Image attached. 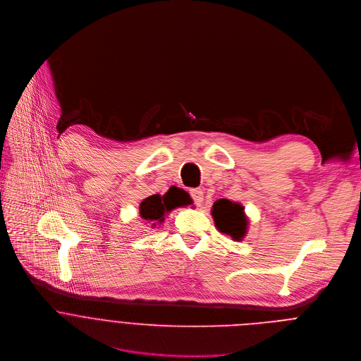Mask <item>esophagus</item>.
<instances>
[{
  "instance_id": "1",
  "label": "esophagus",
  "mask_w": 361,
  "mask_h": 361,
  "mask_svg": "<svg viewBox=\"0 0 361 361\" xmlns=\"http://www.w3.org/2000/svg\"><path fill=\"white\" fill-rule=\"evenodd\" d=\"M189 193H190V197L193 199L195 204L200 206L203 202V190L202 189H190Z\"/></svg>"
}]
</instances>
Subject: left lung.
I'll return each mask as SVG.
<instances>
[{
	"instance_id": "left-lung-1",
	"label": "left lung",
	"mask_w": 361,
	"mask_h": 361,
	"mask_svg": "<svg viewBox=\"0 0 361 361\" xmlns=\"http://www.w3.org/2000/svg\"><path fill=\"white\" fill-rule=\"evenodd\" d=\"M217 228L240 240L246 233V219L243 216V207L238 203H233L227 199H220L214 203L212 210Z\"/></svg>"
}]
</instances>
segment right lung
Listing matches in <instances>:
<instances>
[{"label":"right lung","mask_w":361,"mask_h":361,"mask_svg":"<svg viewBox=\"0 0 361 361\" xmlns=\"http://www.w3.org/2000/svg\"><path fill=\"white\" fill-rule=\"evenodd\" d=\"M183 204H188L185 193L173 188L169 189L162 197L159 195H152L144 199V202L140 204V214L144 220L152 223V227H155L157 223L164 221L165 213Z\"/></svg>","instance_id":"1"}]
</instances>
